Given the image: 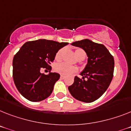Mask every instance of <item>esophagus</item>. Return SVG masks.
<instances>
[{"label":"esophagus","instance_id":"obj_1","mask_svg":"<svg viewBox=\"0 0 131 131\" xmlns=\"http://www.w3.org/2000/svg\"><path fill=\"white\" fill-rule=\"evenodd\" d=\"M60 79H65V77H64V76H63V75H60Z\"/></svg>","mask_w":131,"mask_h":131}]
</instances>
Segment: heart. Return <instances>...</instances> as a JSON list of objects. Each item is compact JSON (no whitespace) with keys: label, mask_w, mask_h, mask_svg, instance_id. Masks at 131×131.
<instances>
[{"label":"heart","mask_w":131,"mask_h":131,"mask_svg":"<svg viewBox=\"0 0 131 131\" xmlns=\"http://www.w3.org/2000/svg\"><path fill=\"white\" fill-rule=\"evenodd\" d=\"M64 52L63 49H60L56 53L55 59L57 60H60L62 58V53ZM74 54L77 59L80 61L83 60L85 57H86V53L84 50L81 49H76L74 51ZM54 71L59 74H62V75H71L74 72L77 71V69L74 67H71V66L67 65L64 63H58L56 64L54 67Z\"/></svg>","instance_id":"b5f03b06"}]
</instances>
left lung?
<instances>
[{
  "label": "left lung",
  "mask_w": 131,
  "mask_h": 131,
  "mask_svg": "<svg viewBox=\"0 0 131 131\" xmlns=\"http://www.w3.org/2000/svg\"><path fill=\"white\" fill-rule=\"evenodd\" d=\"M71 45L83 49L88 60L80 73L82 79L75 77L74 83L68 89L77 100L92 103L99 99L111 84L114 72V58L104 45L89 39L74 42ZM85 78L86 79H84Z\"/></svg>",
  "instance_id": "8db88e82"
}]
</instances>
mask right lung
<instances>
[{
	"instance_id": "obj_1",
	"label": "right lung",
	"mask_w": 131,
	"mask_h": 131,
	"mask_svg": "<svg viewBox=\"0 0 131 131\" xmlns=\"http://www.w3.org/2000/svg\"><path fill=\"white\" fill-rule=\"evenodd\" d=\"M68 44L38 39L26 42L22 46L13 59V74L16 89L25 99L38 102L51 94L60 74L50 72V64L59 50ZM42 69L49 70V74H42Z\"/></svg>"
}]
</instances>
